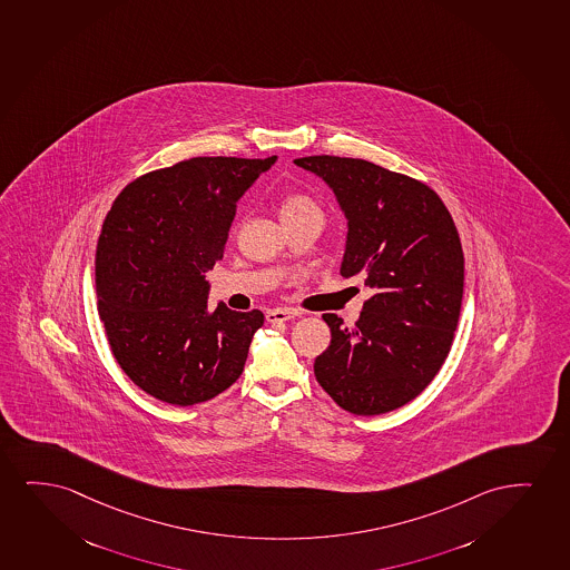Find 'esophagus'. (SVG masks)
<instances>
[{
  "instance_id": "esophagus-1",
  "label": "esophagus",
  "mask_w": 570,
  "mask_h": 570,
  "mask_svg": "<svg viewBox=\"0 0 570 570\" xmlns=\"http://www.w3.org/2000/svg\"><path fill=\"white\" fill-rule=\"evenodd\" d=\"M299 313L294 309H271L266 311V321L268 323H284L289 318H296Z\"/></svg>"
}]
</instances>
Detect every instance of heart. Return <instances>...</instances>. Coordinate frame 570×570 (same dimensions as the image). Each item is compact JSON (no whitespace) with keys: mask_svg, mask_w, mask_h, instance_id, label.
<instances>
[{"mask_svg":"<svg viewBox=\"0 0 570 570\" xmlns=\"http://www.w3.org/2000/svg\"><path fill=\"white\" fill-rule=\"evenodd\" d=\"M321 215L317 200L305 193H289L281 203L282 220L302 218V216Z\"/></svg>","mask_w":570,"mask_h":570,"instance_id":"heart-1","label":"heart"}]
</instances>
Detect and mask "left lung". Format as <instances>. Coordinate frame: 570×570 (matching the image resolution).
I'll use <instances>...</instances> for the list:
<instances>
[{
  "label": "left lung",
  "mask_w": 570,
  "mask_h": 570,
  "mask_svg": "<svg viewBox=\"0 0 570 570\" xmlns=\"http://www.w3.org/2000/svg\"><path fill=\"white\" fill-rule=\"evenodd\" d=\"M294 164L333 189L347 218L341 274L373 292L352 328L323 315L333 338L315 377L350 414H386L414 400L451 352L464 292L459 229L441 197L404 174L341 156Z\"/></svg>",
  "instance_id": "left-lung-1"
}]
</instances>
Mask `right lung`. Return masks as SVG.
Masks as SVG:
<instances>
[{
    "mask_svg": "<svg viewBox=\"0 0 570 570\" xmlns=\"http://www.w3.org/2000/svg\"><path fill=\"white\" fill-rule=\"evenodd\" d=\"M271 158L197 156L148 171L119 193L97 245L98 313L119 367L174 406L215 399L244 371L259 309L208 311L205 273Z\"/></svg>",
    "mask_w": 570,
    "mask_h": 570,
    "instance_id": "right-lung-1",
    "label": "right lung"
}]
</instances>
